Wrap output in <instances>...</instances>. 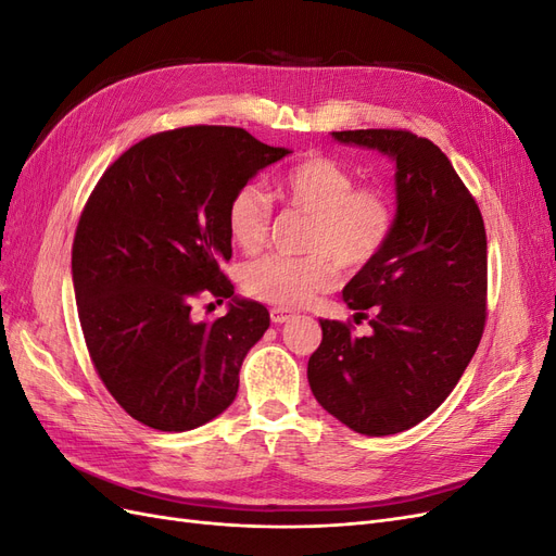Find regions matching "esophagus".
<instances>
[{"label": "esophagus", "mask_w": 556, "mask_h": 556, "mask_svg": "<svg viewBox=\"0 0 556 556\" xmlns=\"http://www.w3.org/2000/svg\"><path fill=\"white\" fill-rule=\"evenodd\" d=\"M292 317H294V313L288 311V308H271V323H274V325L288 323V319H292Z\"/></svg>", "instance_id": "obj_1"}]
</instances>
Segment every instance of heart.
<instances>
[{
	"label": "heart",
	"instance_id": "obj_1",
	"mask_svg": "<svg viewBox=\"0 0 556 556\" xmlns=\"http://www.w3.org/2000/svg\"><path fill=\"white\" fill-rule=\"evenodd\" d=\"M292 211L311 215L301 257L264 255L245 264L243 290L278 308H299L333 290L341 268L359 271L387 245L394 229V201L380 185H357V176L329 155H308L278 182ZM274 201L257 182L231 194L227 229L245 252H257L271 231Z\"/></svg>",
	"mask_w": 556,
	"mask_h": 556
}]
</instances>
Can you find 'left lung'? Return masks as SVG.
<instances>
[{
	"mask_svg": "<svg viewBox=\"0 0 556 556\" xmlns=\"http://www.w3.org/2000/svg\"><path fill=\"white\" fill-rule=\"evenodd\" d=\"M341 143L396 160V220L380 255L343 299L368 319H319L323 343L308 359L315 399L345 427L390 435L422 422L476 355L486 319L482 213L443 150L408 129L333 131Z\"/></svg>",
	"mask_w": 556,
	"mask_h": 556,
	"instance_id": "8db88e82",
	"label": "left lung"
}]
</instances>
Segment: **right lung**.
I'll return each instance as SVG.
<instances>
[{
    "label": "right lung",
    "instance_id": "1",
    "mask_svg": "<svg viewBox=\"0 0 556 556\" xmlns=\"http://www.w3.org/2000/svg\"><path fill=\"white\" fill-rule=\"evenodd\" d=\"M290 150L241 127L153 134L117 157L78 217L72 274L97 376L121 408L160 431H190L231 406L239 371L268 311L233 296L231 194ZM232 301L227 316L191 317L193 299Z\"/></svg>",
    "mask_w": 556,
    "mask_h": 556
}]
</instances>
